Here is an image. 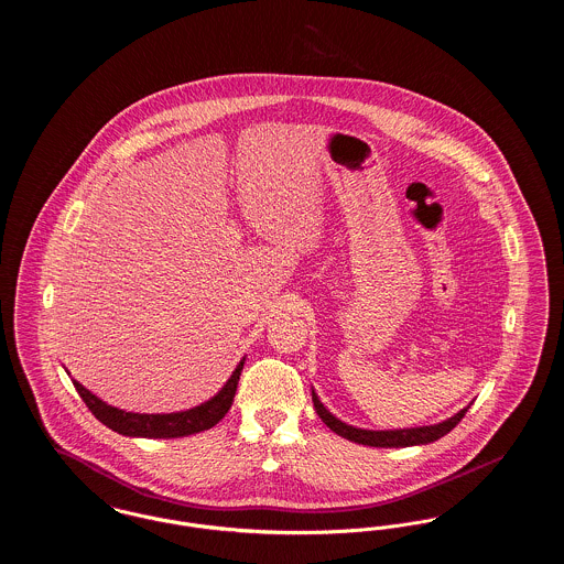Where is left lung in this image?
Returning a JSON list of instances; mask_svg holds the SVG:
<instances>
[{"instance_id":"8db88e82","label":"left lung","mask_w":564,"mask_h":564,"mask_svg":"<svg viewBox=\"0 0 564 564\" xmlns=\"http://www.w3.org/2000/svg\"><path fill=\"white\" fill-rule=\"evenodd\" d=\"M313 403H315V410L319 414L323 423L343 435L345 440H350L355 444H364V446H376V448H405V446H421V444H430L435 442L440 437H444L448 431L455 430L458 425V421L465 416V412L469 410V405H465L463 410H458L455 416L437 423V425H427V427H412V430H391V431H372V430H359V427H352L343 423L340 419H336L317 398V393L313 391Z\"/></svg>"}]
</instances>
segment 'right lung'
Instances as JSON below:
<instances>
[{"label":"right lung","mask_w":564,"mask_h":564,"mask_svg":"<svg viewBox=\"0 0 564 564\" xmlns=\"http://www.w3.org/2000/svg\"><path fill=\"white\" fill-rule=\"evenodd\" d=\"M242 364H245V359L239 361V366L235 368V372L228 378V382L219 389V393H215L209 402L200 403V405L189 408L184 412H171V414L127 412V410L113 408L104 400H99L86 387H82L78 380H74V387L80 393L84 403L88 405V410L95 414V419L101 421L109 430L120 433V435L154 437V440L156 437H162V440L164 437L166 440L169 437H186L192 433L212 430L226 416V412L230 410L232 400H235V393H237Z\"/></svg>","instance_id":"1"}]
</instances>
